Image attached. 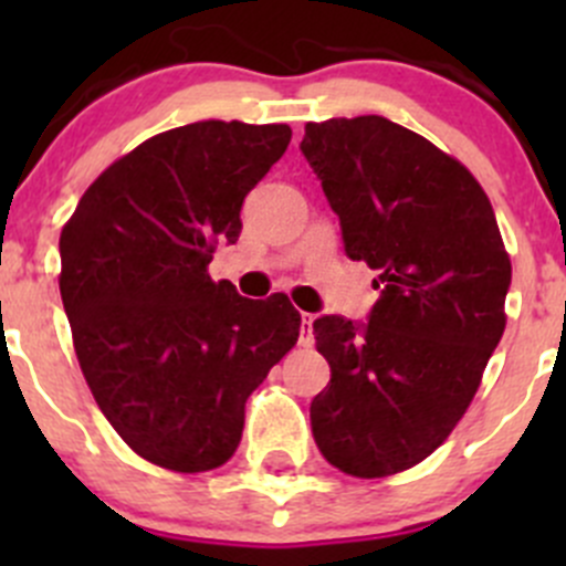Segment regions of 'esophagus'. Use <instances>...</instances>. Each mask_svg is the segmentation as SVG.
Here are the masks:
<instances>
[{
	"mask_svg": "<svg viewBox=\"0 0 566 566\" xmlns=\"http://www.w3.org/2000/svg\"><path fill=\"white\" fill-rule=\"evenodd\" d=\"M312 323H315V315L304 312V315H301V336H298V342L304 347L312 345Z\"/></svg>",
	"mask_w": 566,
	"mask_h": 566,
	"instance_id": "34e87169",
	"label": "esophagus"
}]
</instances>
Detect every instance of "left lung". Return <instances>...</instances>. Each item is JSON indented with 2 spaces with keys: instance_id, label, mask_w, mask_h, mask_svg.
<instances>
[{
  "instance_id": "obj_1",
  "label": "left lung",
  "mask_w": 566,
  "mask_h": 566,
  "mask_svg": "<svg viewBox=\"0 0 566 566\" xmlns=\"http://www.w3.org/2000/svg\"><path fill=\"white\" fill-rule=\"evenodd\" d=\"M301 153L345 254L380 273L364 323L312 325L331 367L312 436L339 471L391 476L430 458L471 405L504 334L510 254L476 177L391 119L306 123Z\"/></svg>"
}]
</instances>
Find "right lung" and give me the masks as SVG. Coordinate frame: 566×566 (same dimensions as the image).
I'll return each instance as SVG.
<instances>
[{"instance_id": "add662e5", "label": "right lung", "mask_w": 566, "mask_h": 566, "mask_svg": "<svg viewBox=\"0 0 566 566\" xmlns=\"http://www.w3.org/2000/svg\"><path fill=\"white\" fill-rule=\"evenodd\" d=\"M290 136L241 119L164 130L114 161L62 227L60 293L90 391L117 436L169 471L224 465L249 394L298 342L287 295L251 301L208 276Z\"/></svg>"}]
</instances>
